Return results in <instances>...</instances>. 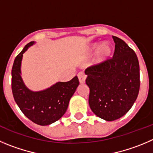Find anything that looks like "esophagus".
<instances>
[{
  "instance_id": "34e87169",
  "label": "esophagus",
  "mask_w": 153,
  "mask_h": 153,
  "mask_svg": "<svg viewBox=\"0 0 153 153\" xmlns=\"http://www.w3.org/2000/svg\"><path fill=\"white\" fill-rule=\"evenodd\" d=\"M78 78L80 83H84L85 82V79H86V75L84 72H79L78 74Z\"/></svg>"
}]
</instances>
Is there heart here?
<instances>
[{"label": "heart", "mask_w": 153, "mask_h": 153, "mask_svg": "<svg viewBox=\"0 0 153 153\" xmlns=\"http://www.w3.org/2000/svg\"><path fill=\"white\" fill-rule=\"evenodd\" d=\"M100 47L97 52V62H104V61L109 59V57L111 55L112 52V48L108 43H104L102 46H101V43H95L94 44L91 45V48H90V52L94 53L97 50V49Z\"/></svg>", "instance_id": "b5f03b06"}]
</instances>
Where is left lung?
<instances>
[{
    "instance_id": "8db88e82",
    "label": "left lung",
    "mask_w": 153,
    "mask_h": 153,
    "mask_svg": "<svg viewBox=\"0 0 153 153\" xmlns=\"http://www.w3.org/2000/svg\"><path fill=\"white\" fill-rule=\"evenodd\" d=\"M113 58L85 69L89 87L88 104L93 113L106 121L121 118L131 108L140 89L137 55L122 39L113 36Z\"/></svg>"
}]
</instances>
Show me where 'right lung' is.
<instances>
[{
  "mask_svg": "<svg viewBox=\"0 0 153 153\" xmlns=\"http://www.w3.org/2000/svg\"><path fill=\"white\" fill-rule=\"evenodd\" d=\"M34 43H27L14 60L12 91L16 103L26 117L37 125L48 126L65 114L79 82L76 76L68 82H58L43 91H33L27 88L21 76L22 59L23 54Z\"/></svg>",
  "mask_w": 153,
  "mask_h": 153,
  "instance_id": "right-lung-1",
  "label": "right lung"
}]
</instances>
